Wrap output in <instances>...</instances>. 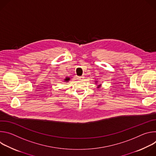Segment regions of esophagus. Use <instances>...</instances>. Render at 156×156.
<instances>
[{
	"label": "esophagus",
	"instance_id": "obj_1",
	"mask_svg": "<svg viewBox=\"0 0 156 156\" xmlns=\"http://www.w3.org/2000/svg\"><path fill=\"white\" fill-rule=\"evenodd\" d=\"M76 77H77V78H78V80H83V79L84 78V76H77Z\"/></svg>",
	"mask_w": 156,
	"mask_h": 156
}]
</instances>
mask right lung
Here are the masks:
<instances>
[{"instance_id": "obj_1", "label": "right lung", "mask_w": 156, "mask_h": 156, "mask_svg": "<svg viewBox=\"0 0 156 156\" xmlns=\"http://www.w3.org/2000/svg\"><path fill=\"white\" fill-rule=\"evenodd\" d=\"M69 80H70V78H66L65 80V81H68Z\"/></svg>"}]
</instances>
